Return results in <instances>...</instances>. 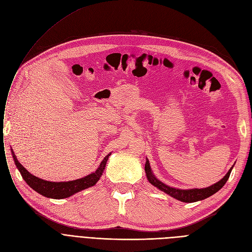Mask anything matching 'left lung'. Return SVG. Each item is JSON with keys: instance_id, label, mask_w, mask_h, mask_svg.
<instances>
[{"instance_id": "left-lung-1", "label": "left lung", "mask_w": 252, "mask_h": 252, "mask_svg": "<svg viewBox=\"0 0 252 252\" xmlns=\"http://www.w3.org/2000/svg\"><path fill=\"white\" fill-rule=\"evenodd\" d=\"M233 167L229 170V172L226 174V176L224 177L223 179L220 180L219 182H217L216 184L210 186V187H206V188H202V189H188V190H182V189H177V188H173L170 186H167L166 184L161 183L159 180H158L155 175L152 172L151 166H150V162L149 159L146 158V162H145V173H146V177H147V180L150 181L151 184H153L154 186L158 187V189H160L161 191L166 192L167 194L171 195L172 197L178 199L180 201L183 202H195L198 200H202L204 198H208L211 195L215 194L216 192H218L221 187H223L227 180L229 179L231 171H232Z\"/></svg>"}]
</instances>
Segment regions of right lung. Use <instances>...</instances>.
<instances>
[{
  "instance_id": "obj_1",
  "label": "right lung",
  "mask_w": 252,
  "mask_h": 252,
  "mask_svg": "<svg viewBox=\"0 0 252 252\" xmlns=\"http://www.w3.org/2000/svg\"><path fill=\"white\" fill-rule=\"evenodd\" d=\"M12 155H13L15 165H16V167L18 168L22 178L25 180V182L29 186H31L33 190H35L37 193L43 196L55 198V199H62V198H66L73 194H75L76 192H79L83 189L94 186L99 180L100 176L102 175V172L106 168V164L111 154L106 156V158L102 159V161L99 164V167L94 173L90 174L88 176L84 177V178L68 181V182H50V181L39 179L37 177L29 173L24 167H22V165L18 161L14 153H12Z\"/></svg>"
}]
</instances>
